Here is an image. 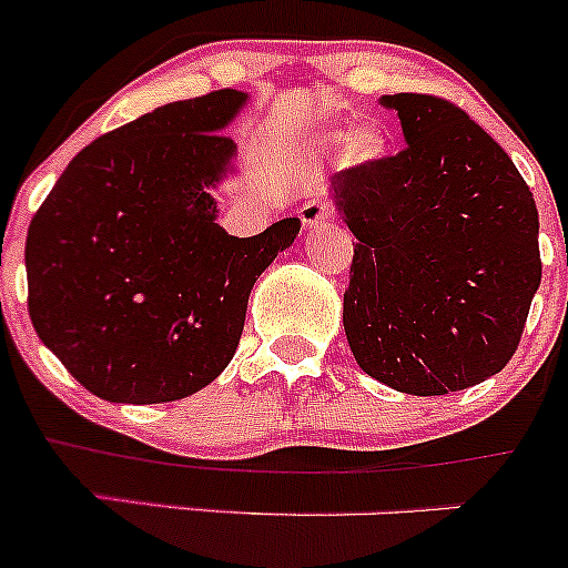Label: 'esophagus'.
<instances>
[{
    "label": "esophagus",
    "mask_w": 568,
    "mask_h": 568,
    "mask_svg": "<svg viewBox=\"0 0 568 568\" xmlns=\"http://www.w3.org/2000/svg\"><path fill=\"white\" fill-rule=\"evenodd\" d=\"M300 220H302V225H305V227L329 225V222L337 220V209L329 203V200L313 197V200H307V203L300 209Z\"/></svg>",
    "instance_id": "1"
}]
</instances>
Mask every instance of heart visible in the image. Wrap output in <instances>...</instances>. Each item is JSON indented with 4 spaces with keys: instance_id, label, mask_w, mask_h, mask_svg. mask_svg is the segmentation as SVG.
Segmentation results:
<instances>
[{
    "instance_id": "b5f03b06",
    "label": "heart",
    "mask_w": 568,
    "mask_h": 568,
    "mask_svg": "<svg viewBox=\"0 0 568 568\" xmlns=\"http://www.w3.org/2000/svg\"><path fill=\"white\" fill-rule=\"evenodd\" d=\"M382 148V134L376 129H371V125H365V129L354 131L352 136H348V156L354 159V162H368V159H374L376 153H379Z\"/></svg>"
}]
</instances>
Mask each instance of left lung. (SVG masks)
<instances>
[{
  "label": "left lung",
  "instance_id": "1",
  "mask_svg": "<svg viewBox=\"0 0 568 568\" xmlns=\"http://www.w3.org/2000/svg\"><path fill=\"white\" fill-rule=\"evenodd\" d=\"M406 148L335 175L354 233L343 326L359 368L409 395L480 385L514 357L541 283L538 211L454 101L385 95Z\"/></svg>",
  "mask_w": 568,
  "mask_h": 568
}]
</instances>
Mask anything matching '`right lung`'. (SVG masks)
I'll list each match as a JSON object with an SVG mask.
<instances>
[{
    "instance_id": "obj_1",
    "label": "right lung",
    "mask_w": 568,
    "mask_h": 568,
    "mask_svg": "<svg viewBox=\"0 0 568 568\" xmlns=\"http://www.w3.org/2000/svg\"><path fill=\"white\" fill-rule=\"evenodd\" d=\"M247 95L173 101L77 153L27 233V305L68 374L114 404L203 390L233 359L250 291L300 216L250 239L216 225L222 134Z\"/></svg>"
}]
</instances>
